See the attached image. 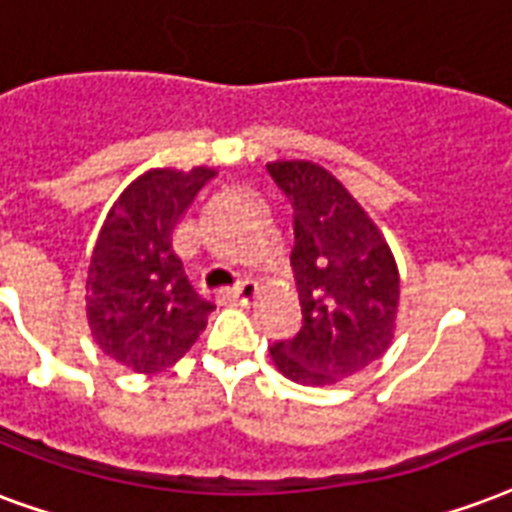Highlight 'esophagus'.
<instances>
[{
  "label": "esophagus",
  "mask_w": 512,
  "mask_h": 512,
  "mask_svg": "<svg viewBox=\"0 0 512 512\" xmlns=\"http://www.w3.org/2000/svg\"><path fill=\"white\" fill-rule=\"evenodd\" d=\"M257 295V282L252 279H244L239 287H230V290H220L222 300H230V303H239V306H249L252 298Z\"/></svg>",
  "instance_id": "obj_1"
}]
</instances>
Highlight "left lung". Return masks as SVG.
Instances as JSON below:
<instances>
[{"label":"left lung","mask_w":512,"mask_h":512,"mask_svg":"<svg viewBox=\"0 0 512 512\" xmlns=\"http://www.w3.org/2000/svg\"><path fill=\"white\" fill-rule=\"evenodd\" d=\"M268 174L295 212L292 271L303 325L271 346L284 378L330 386L376 362L395 338L400 273L360 201L314 161H273Z\"/></svg>","instance_id":"obj_1"}]
</instances>
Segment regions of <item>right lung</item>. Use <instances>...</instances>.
I'll return each instance as SVG.
<instances>
[{
  "mask_svg": "<svg viewBox=\"0 0 512 512\" xmlns=\"http://www.w3.org/2000/svg\"><path fill=\"white\" fill-rule=\"evenodd\" d=\"M217 171L150 169L120 193L93 247L85 311L96 346L134 373L185 357L214 311L174 252V230Z\"/></svg>",
  "mask_w": 512,
  "mask_h": 512,
  "instance_id": "1",
  "label": "right lung"
}]
</instances>
